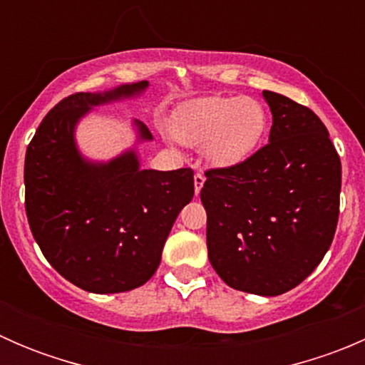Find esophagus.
Listing matches in <instances>:
<instances>
[{
  "mask_svg": "<svg viewBox=\"0 0 365 365\" xmlns=\"http://www.w3.org/2000/svg\"><path fill=\"white\" fill-rule=\"evenodd\" d=\"M203 183H205V173L203 171H196V175H194V190H196V196L200 194Z\"/></svg>",
  "mask_w": 365,
  "mask_h": 365,
  "instance_id": "34e87169",
  "label": "esophagus"
}]
</instances>
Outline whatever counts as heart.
<instances>
[{
    "label": "heart",
    "instance_id": "heart-1",
    "mask_svg": "<svg viewBox=\"0 0 365 365\" xmlns=\"http://www.w3.org/2000/svg\"><path fill=\"white\" fill-rule=\"evenodd\" d=\"M263 106L249 97H205L176 109L173 132L189 146H203L215 165H235L256 152L267 132Z\"/></svg>",
    "mask_w": 365,
    "mask_h": 365
}]
</instances>
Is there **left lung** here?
<instances>
[{"label":"left lung","instance_id":"8db88e82","mask_svg":"<svg viewBox=\"0 0 365 365\" xmlns=\"http://www.w3.org/2000/svg\"><path fill=\"white\" fill-rule=\"evenodd\" d=\"M263 97L272 111L268 145L208 169L201 201L213 270L231 288L275 297L300 284L332 244L341 159L311 109L274 91Z\"/></svg>","mask_w":365,"mask_h":365}]
</instances>
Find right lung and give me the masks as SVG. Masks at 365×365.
<instances>
[{
    "label": "right lung",
    "mask_w": 365,
    "mask_h": 365,
    "mask_svg": "<svg viewBox=\"0 0 365 365\" xmlns=\"http://www.w3.org/2000/svg\"><path fill=\"white\" fill-rule=\"evenodd\" d=\"M148 81L104 93H73L58 102L26 150V215L54 270L91 293L130 292L160 263L176 217L194 196V171L139 168L134 150L109 162L86 160L76 125L91 108L143 93ZM139 139L148 128L135 120Z\"/></svg>",
    "instance_id": "right-lung-1"
}]
</instances>
